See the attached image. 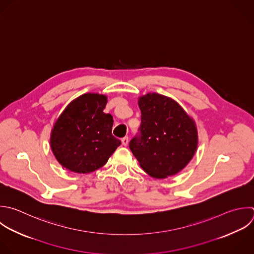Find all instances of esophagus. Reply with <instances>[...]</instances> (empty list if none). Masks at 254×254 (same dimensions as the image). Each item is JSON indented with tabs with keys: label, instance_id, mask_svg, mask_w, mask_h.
Returning <instances> with one entry per match:
<instances>
[{
	"label": "esophagus",
	"instance_id": "esophagus-1",
	"mask_svg": "<svg viewBox=\"0 0 254 254\" xmlns=\"http://www.w3.org/2000/svg\"><path fill=\"white\" fill-rule=\"evenodd\" d=\"M122 145L123 146H127L128 145V143H129V138L128 137H124V138H122Z\"/></svg>",
	"mask_w": 254,
	"mask_h": 254
}]
</instances>
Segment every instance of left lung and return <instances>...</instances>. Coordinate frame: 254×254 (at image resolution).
Wrapping results in <instances>:
<instances>
[{
  "label": "left lung",
  "instance_id": "1",
  "mask_svg": "<svg viewBox=\"0 0 254 254\" xmlns=\"http://www.w3.org/2000/svg\"><path fill=\"white\" fill-rule=\"evenodd\" d=\"M141 125L129 143L142 169L151 177L165 179L182 171L197 147L194 121L172 98L147 93L138 100Z\"/></svg>",
  "mask_w": 254,
  "mask_h": 254
}]
</instances>
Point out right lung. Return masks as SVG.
Instances as JSON below:
<instances>
[{
    "label": "right lung",
    "mask_w": 254,
    "mask_h": 254,
    "mask_svg": "<svg viewBox=\"0 0 254 254\" xmlns=\"http://www.w3.org/2000/svg\"><path fill=\"white\" fill-rule=\"evenodd\" d=\"M107 97L85 93L71 101L51 135V147L65 169L87 174L103 167L121 141L112 135L113 117L103 112Z\"/></svg>",
    "instance_id": "right-lung-1"
}]
</instances>
